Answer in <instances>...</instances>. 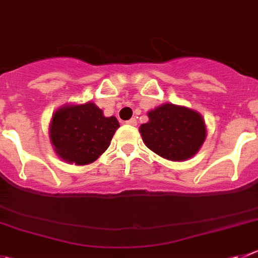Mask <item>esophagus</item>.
Masks as SVG:
<instances>
[{
	"instance_id": "1",
	"label": "esophagus",
	"mask_w": 258,
	"mask_h": 258,
	"mask_svg": "<svg viewBox=\"0 0 258 258\" xmlns=\"http://www.w3.org/2000/svg\"><path fill=\"white\" fill-rule=\"evenodd\" d=\"M126 124H127V125H132V126H136V125H137V120H136V117H132L131 120H127Z\"/></svg>"
}]
</instances>
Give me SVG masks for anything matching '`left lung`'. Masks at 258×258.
<instances>
[{"label": "left lung", "instance_id": "8db88e82", "mask_svg": "<svg viewBox=\"0 0 258 258\" xmlns=\"http://www.w3.org/2000/svg\"><path fill=\"white\" fill-rule=\"evenodd\" d=\"M148 122L139 127L145 145L170 161H184L200 151L206 139L201 113L184 106L164 103L148 112Z\"/></svg>", "mask_w": 258, "mask_h": 258}]
</instances>
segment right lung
Instances as JSON below:
<instances>
[{
  "label": "right lung",
  "instance_id": "add662e5",
  "mask_svg": "<svg viewBox=\"0 0 258 258\" xmlns=\"http://www.w3.org/2000/svg\"><path fill=\"white\" fill-rule=\"evenodd\" d=\"M119 126L116 117H106L93 102L65 105L52 116L49 139L61 160L88 165L107 150Z\"/></svg>",
  "mask_w": 258,
  "mask_h": 258
}]
</instances>
